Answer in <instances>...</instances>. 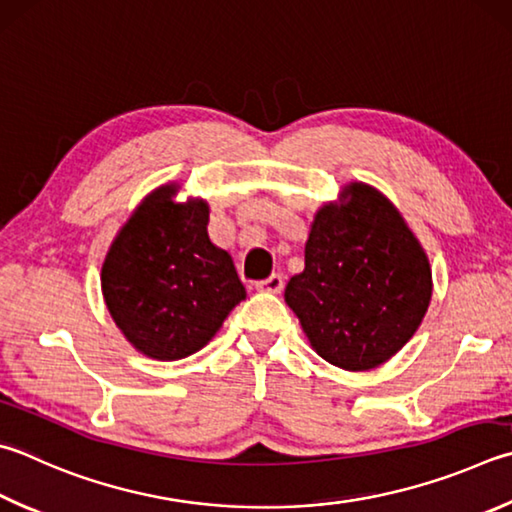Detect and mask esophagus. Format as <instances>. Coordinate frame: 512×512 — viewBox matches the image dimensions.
Here are the masks:
<instances>
[{"mask_svg":"<svg viewBox=\"0 0 512 512\" xmlns=\"http://www.w3.org/2000/svg\"><path fill=\"white\" fill-rule=\"evenodd\" d=\"M255 288H257V291H262V293H282L284 277L282 275H271V277H266V280L257 282Z\"/></svg>","mask_w":512,"mask_h":512,"instance_id":"1","label":"esophagus"}]
</instances>
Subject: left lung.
Here are the masks:
<instances>
[{
	"label": "left lung",
	"instance_id": "8db88e82",
	"mask_svg": "<svg viewBox=\"0 0 512 512\" xmlns=\"http://www.w3.org/2000/svg\"><path fill=\"white\" fill-rule=\"evenodd\" d=\"M284 300L318 356L367 371L421 327L432 300L430 262L394 203L356 181L315 212L304 271L288 280Z\"/></svg>",
	"mask_w": 512,
	"mask_h": 512
}]
</instances>
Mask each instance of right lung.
Listing matches in <instances>:
<instances>
[{
  "mask_svg": "<svg viewBox=\"0 0 512 512\" xmlns=\"http://www.w3.org/2000/svg\"><path fill=\"white\" fill-rule=\"evenodd\" d=\"M176 192L170 183L147 194L111 241L100 273L116 327L154 360L206 347L246 297L232 257L208 237V203H179Z\"/></svg>",
  "mask_w": 512,
  "mask_h": 512,
  "instance_id": "obj_1",
  "label": "right lung"
}]
</instances>
